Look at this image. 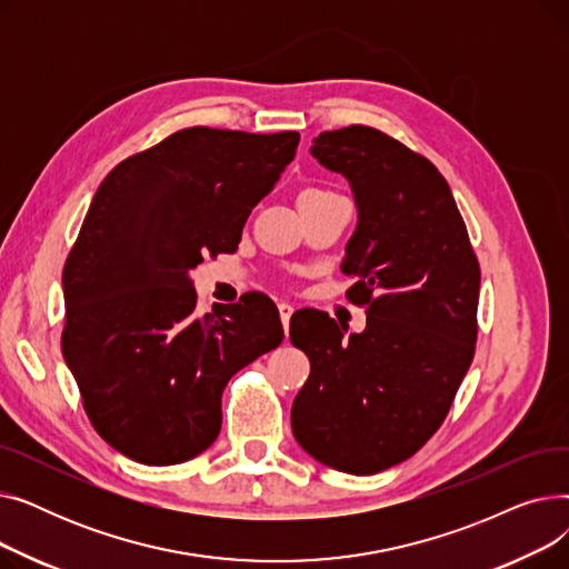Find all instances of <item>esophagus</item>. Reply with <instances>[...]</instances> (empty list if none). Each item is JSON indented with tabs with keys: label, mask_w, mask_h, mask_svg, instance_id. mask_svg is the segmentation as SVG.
Segmentation results:
<instances>
[{
	"label": "esophagus",
	"mask_w": 569,
	"mask_h": 569,
	"mask_svg": "<svg viewBox=\"0 0 569 569\" xmlns=\"http://www.w3.org/2000/svg\"><path fill=\"white\" fill-rule=\"evenodd\" d=\"M292 311H295L292 305H288V302H281V305H279V316H281V322H283V330H288V322H290Z\"/></svg>",
	"instance_id": "esophagus-1"
}]
</instances>
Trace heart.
Segmentation results:
<instances>
[{"label": "heart", "instance_id": "obj_1", "mask_svg": "<svg viewBox=\"0 0 569 569\" xmlns=\"http://www.w3.org/2000/svg\"><path fill=\"white\" fill-rule=\"evenodd\" d=\"M322 193H330V191H322V189H305V191L300 193V198H297V202H300V200H309V198H318V196H322Z\"/></svg>", "mask_w": 569, "mask_h": 569}]
</instances>
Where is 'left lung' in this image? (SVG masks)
Returning a JSON list of instances; mask_svg holds the SVG:
<instances>
[{
	"mask_svg": "<svg viewBox=\"0 0 569 569\" xmlns=\"http://www.w3.org/2000/svg\"><path fill=\"white\" fill-rule=\"evenodd\" d=\"M311 154L355 196L341 272L355 277L346 297L367 309V327L346 337L327 313L290 318L311 362L290 422L316 461L373 475L412 457L450 412L475 355L480 262L422 154L362 124L320 133Z\"/></svg>",
	"mask_w": 569,
	"mask_h": 569,
	"instance_id": "left-lung-1",
	"label": "left lung"
}]
</instances>
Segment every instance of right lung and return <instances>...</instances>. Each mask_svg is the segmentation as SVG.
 <instances>
[{
    "mask_svg": "<svg viewBox=\"0 0 569 569\" xmlns=\"http://www.w3.org/2000/svg\"><path fill=\"white\" fill-rule=\"evenodd\" d=\"M300 133L182 129L114 166L64 264L62 352L84 412L117 452L182 463L221 431L228 380L283 341L258 295L196 311L202 256L232 253Z\"/></svg>",
    "mask_w": 569,
    "mask_h": 569,
    "instance_id": "add662e5",
    "label": "right lung"
}]
</instances>
